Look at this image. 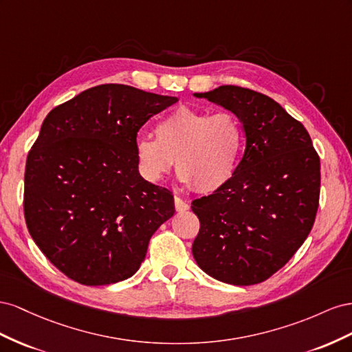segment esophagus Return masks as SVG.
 Segmentation results:
<instances>
[{
	"instance_id": "1",
	"label": "esophagus",
	"mask_w": 352,
	"mask_h": 352,
	"mask_svg": "<svg viewBox=\"0 0 352 352\" xmlns=\"http://www.w3.org/2000/svg\"><path fill=\"white\" fill-rule=\"evenodd\" d=\"M174 205H175L177 212H184V210H187L190 208V205L186 202V200H183L182 197H178V196L174 197Z\"/></svg>"
}]
</instances>
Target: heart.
Instances as JSON below:
<instances>
[{
    "label": "heart",
    "mask_w": 352,
    "mask_h": 352,
    "mask_svg": "<svg viewBox=\"0 0 352 352\" xmlns=\"http://www.w3.org/2000/svg\"><path fill=\"white\" fill-rule=\"evenodd\" d=\"M156 138L135 140L134 153L142 175L162 179L173 168L199 193H212L233 177L243 144V128L232 113L179 106L157 122Z\"/></svg>",
    "instance_id": "obj_1"
}]
</instances>
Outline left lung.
Wrapping results in <instances>:
<instances>
[{"instance_id": "left-lung-1", "label": "left lung", "mask_w": 352, "mask_h": 352, "mask_svg": "<svg viewBox=\"0 0 352 352\" xmlns=\"http://www.w3.org/2000/svg\"><path fill=\"white\" fill-rule=\"evenodd\" d=\"M195 96L233 112L246 147L230 182L192 202L200 221L193 256L219 282L261 283L295 255L313 228L320 157L305 126L268 96L236 85Z\"/></svg>"}]
</instances>
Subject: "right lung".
<instances>
[{
    "mask_svg": "<svg viewBox=\"0 0 352 352\" xmlns=\"http://www.w3.org/2000/svg\"><path fill=\"white\" fill-rule=\"evenodd\" d=\"M178 102L122 84L88 88L54 107L29 150V233L65 276L85 286L137 273L150 237L174 215V196L140 175L138 129Z\"/></svg>",
    "mask_w": 352,
    "mask_h": 352,
    "instance_id": "1",
    "label": "right lung"
}]
</instances>
